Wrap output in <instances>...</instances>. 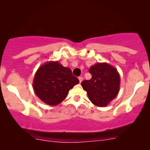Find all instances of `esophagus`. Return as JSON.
<instances>
[{
    "mask_svg": "<svg viewBox=\"0 0 150 150\" xmlns=\"http://www.w3.org/2000/svg\"><path fill=\"white\" fill-rule=\"evenodd\" d=\"M79 80H80V82L81 83V82H82V80H83V77H79Z\"/></svg>",
    "mask_w": 150,
    "mask_h": 150,
    "instance_id": "34e87169",
    "label": "esophagus"
}]
</instances>
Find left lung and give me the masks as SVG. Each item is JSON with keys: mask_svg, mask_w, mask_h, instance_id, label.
Returning <instances> with one entry per match:
<instances>
[{"mask_svg": "<svg viewBox=\"0 0 150 150\" xmlns=\"http://www.w3.org/2000/svg\"><path fill=\"white\" fill-rule=\"evenodd\" d=\"M92 78L82 81L81 85L89 99L99 107H104L116 98L120 89V75L115 67L106 63H97L89 69Z\"/></svg>", "mask_w": 150, "mask_h": 150, "instance_id": "left-lung-1", "label": "left lung"}]
</instances>
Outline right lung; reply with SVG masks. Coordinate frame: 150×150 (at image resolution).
Here are the masks:
<instances>
[{"label":"right lung","instance_id":"1","mask_svg":"<svg viewBox=\"0 0 150 150\" xmlns=\"http://www.w3.org/2000/svg\"><path fill=\"white\" fill-rule=\"evenodd\" d=\"M78 83L79 80L73 76L70 68L63 66L58 61H49L38 68L32 85L36 95L43 102L56 106Z\"/></svg>","mask_w":150,"mask_h":150}]
</instances>
